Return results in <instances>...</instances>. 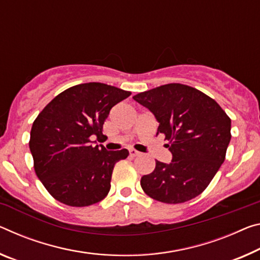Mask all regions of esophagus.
Listing matches in <instances>:
<instances>
[{"instance_id":"34e87169","label":"esophagus","mask_w":260,"mask_h":260,"mask_svg":"<svg viewBox=\"0 0 260 260\" xmlns=\"http://www.w3.org/2000/svg\"><path fill=\"white\" fill-rule=\"evenodd\" d=\"M129 155L132 156V157H137V156H140L141 155V152L135 150V149H129Z\"/></svg>"}]
</instances>
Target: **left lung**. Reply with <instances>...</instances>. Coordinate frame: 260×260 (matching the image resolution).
Returning <instances> with one entry per match:
<instances>
[{
  "label": "left lung",
  "instance_id": "obj_1",
  "mask_svg": "<svg viewBox=\"0 0 260 260\" xmlns=\"http://www.w3.org/2000/svg\"><path fill=\"white\" fill-rule=\"evenodd\" d=\"M158 121L166 135L171 163L156 160L141 178L147 196L164 204H182L199 196L224 162L232 139V120L221 106L192 86L170 83L133 97Z\"/></svg>",
  "mask_w": 260,
  "mask_h": 260
}]
</instances>
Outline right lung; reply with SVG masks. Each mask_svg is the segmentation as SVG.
Returning a JSON list of instances; mask_svg holds the SVG:
<instances>
[{
	"mask_svg": "<svg viewBox=\"0 0 260 260\" xmlns=\"http://www.w3.org/2000/svg\"><path fill=\"white\" fill-rule=\"evenodd\" d=\"M129 96V91L90 82L64 90L38 114L28 146L36 175L54 199L85 207L108 196L114 164L129 152L108 151L91 139L102 137L110 110Z\"/></svg>",
	"mask_w": 260,
	"mask_h": 260,
	"instance_id": "obj_1",
	"label": "right lung"
}]
</instances>
